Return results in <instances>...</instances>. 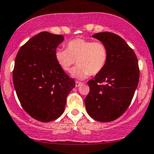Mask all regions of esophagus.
Returning <instances> with one entry per match:
<instances>
[{
	"label": "esophagus",
	"mask_w": 154,
	"mask_h": 154,
	"mask_svg": "<svg viewBox=\"0 0 154 154\" xmlns=\"http://www.w3.org/2000/svg\"><path fill=\"white\" fill-rule=\"evenodd\" d=\"M81 85H82V82H79V81H75V87H79Z\"/></svg>",
	"instance_id": "esophagus-1"
}]
</instances>
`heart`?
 Wrapping results in <instances>:
<instances>
[{
  "instance_id": "b5f03b06",
  "label": "heart",
  "mask_w": 154,
  "mask_h": 154,
  "mask_svg": "<svg viewBox=\"0 0 154 154\" xmlns=\"http://www.w3.org/2000/svg\"><path fill=\"white\" fill-rule=\"evenodd\" d=\"M54 58L60 67L67 72L71 71L77 60L78 66L72 72V76L83 79L104 69L107 63L108 50L102 42L76 38L67 42L66 50H56Z\"/></svg>"
}]
</instances>
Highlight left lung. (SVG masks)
<instances>
[{
  "mask_svg": "<svg viewBox=\"0 0 154 154\" xmlns=\"http://www.w3.org/2000/svg\"><path fill=\"white\" fill-rule=\"evenodd\" d=\"M108 50L104 69L88 81L89 92L85 99L87 112L98 122L116 119L125 112L133 99L139 79L137 55L123 38L112 32L92 35Z\"/></svg>",
  "mask_w": 154,
  "mask_h": 154,
  "instance_id": "1",
  "label": "left lung"
}]
</instances>
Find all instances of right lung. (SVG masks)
<instances>
[{"mask_svg": "<svg viewBox=\"0 0 154 154\" xmlns=\"http://www.w3.org/2000/svg\"><path fill=\"white\" fill-rule=\"evenodd\" d=\"M63 40L61 35L41 32L21 47L15 58L13 81L17 98L25 112L40 122L59 118L75 87L54 58Z\"/></svg>", "mask_w": 154, "mask_h": 154, "instance_id": "right-lung-1", "label": "right lung"}]
</instances>
